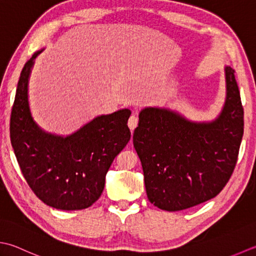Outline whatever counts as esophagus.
I'll list each match as a JSON object with an SVG mask.
<instances>
[{"label": "esophagus", "instance_id": "1", "mask_svg": "<svg viewBox=\"0 0 256 256\" xmlns=\"http://www.w3.org/2000/svg\"><path fill=\"white\" fill-rule=\"evenodd\" d=\"M138 115H136V114H132L131 116H130L128 122V125L130 130H131V131L133 132L134 128L138 126Z\"/></svg>", "mask_w": 256, "mask_h": 256}]
</instances>
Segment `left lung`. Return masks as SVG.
<instances>
[{
  "mask_svg": "<svg viewBox=\"0 0 256 256\" xmlns=\"http://www.w3.org/2000/svg\"><path fill=\"white\" fill-rule=\"evenodd\" d=\"M235 71L225 66L226 100L212 122L188 121L166 108H145L133 144L148 201L164 211L190 208L216 196L238 162L244 111Z\"/></svg>",
  "mask_w": 256,
  "mask_h": 256,
  "instance_id": "obj_1",
  "label": "left lung"
}]
</instances>
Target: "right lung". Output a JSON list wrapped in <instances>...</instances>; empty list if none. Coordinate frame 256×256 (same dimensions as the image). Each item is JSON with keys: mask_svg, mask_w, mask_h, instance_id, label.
<instances>
[{"mask_svg": "<svg viewBox=\"0 0 256 256\" xmlns=\"http://www.w3.org/2000/svg\"><path fill=\"white\" fill-rule=\"evenodd\" d=\"M42 51L21 72L10 122L11 143L24 178L42 202L65 211L83 210L101 196L113 160L131 138V111L101 115L65 138L44 132L34 122L28 96L34 60Z\"/></svg>", "mask_w": 256, "mask_h": 256, "instance_id": "1", "label": "right lung"}]
</instances>
